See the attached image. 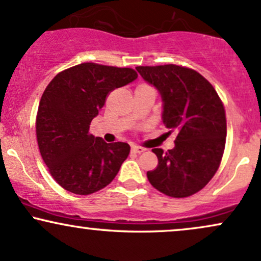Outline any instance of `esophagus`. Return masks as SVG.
Returning <instances> with one entry per match:
<instances>
[{"label": "esophagus", "instance_id": "esophagus-1", "mask_svg": "<svg viewBox=\"0 0 261 261\" xmlns=\"http://www.w3.org/2000/svg\"><path fill=\"white\" fill-rule=\"evenodd\" d=\"M131 151L134 152V153H142V152H145L146 151V148H143V147H141V146H133V147H131Z\"/></svg>", "mask_w": 261, "mask_h": 261}]
</instances>
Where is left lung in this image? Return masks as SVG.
<instances>
[{
    "instance_id": "left-lung-1",
    "label": "left lung",
    "mask_w": 261,
    "mask_h": 261,
    "mask_svg": "<svg viewBox=\"0 0 261 261\" xmlns=\"http://www.w3.org/2000/svg\"><path fill=\"white\" fill-rule=\"evenodd\" d=\"M143 80L163 98V124L176 131L175 147L163 152L154 170L147 172L152 187L164 195L188 197L216 174L226 146V112L216 89L195 70L178 65L139 66Z\"/></svg>"
}]
</instances>
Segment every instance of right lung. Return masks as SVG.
I'll list each match as a JSON object with an SVG mask.
<instances>
[{
  "label": "right lung",
  "instance_id": "add662e5",
  "mask_svg": "<svg viewBox=\"0 0 261 261\" xmlns=\"http://www.w3.org/2000/svg\"><path fill=\"white\" fill-rule=\"evenodd\" d=\"M137 79L128 67L85 62L61 71L39 103L35 130L41 158L60 187L89 195L113 181L130 153L125 142H104L89 125L115 88Z\"/></svg>",
  "mask_w": 261,
  "mask_h": 261
}]
</instances>
